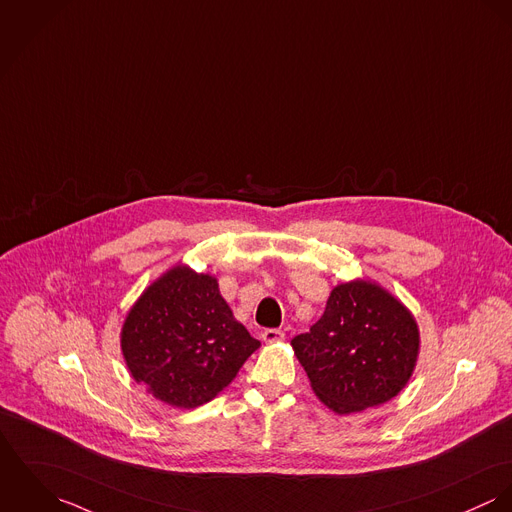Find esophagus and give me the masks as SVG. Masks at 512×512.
I'll return each instance as SVG.
<instances>
[{
	"label": "esophagus",
	"instance_id": "1",
	"mask_svg": "<svg viewBox=\"0 0 512 512\" xmlns=\"http://www.w3.org/2000/svg\"><path fill=\"white\" fill-rule=\"evenodd\" d=\"M284 340L283 330H277V328H269L263 332V341L267 343H275V341Z\"/></svg>",
	"mask_w": 512,
	"mask_h": 512
}]
</instances>
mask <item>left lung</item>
Masks as SVG:
<instances>
[{"label": "left lung", "instance_id": "8db88e82", "mask_svg": "<svg viewBox=\"0 0 512 512\" xmlns=\"http://www.w3.org/2000/svg\"><path fill=\"white\" fill-rule=\"evenodd\" d=\"M316 397L351 414L397 397L418 357V326L385 288L365 281L332 290L322 318L292 340Z\"/></svg>", "mask_w": 512, "mask_h": 512}]
</instances>
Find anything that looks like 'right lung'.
<instances>
[{
  "mask_svg": "<svg viewBox=\"0 0 512 512\" xmlns=\"http://www.w3.org/2000/svg\"><path fill=\"white\" fill-rule=\"evenodd\" d=\"M259 345L233 318L218 281L188 267L151 284L121 330L133 379L178 408H196L224 391Z\"/></svg>",
  "mask_w": 512,
  "mask_h": 512,
  "instance_id": "1",
  "label": "right lung"
}]
</instances>
